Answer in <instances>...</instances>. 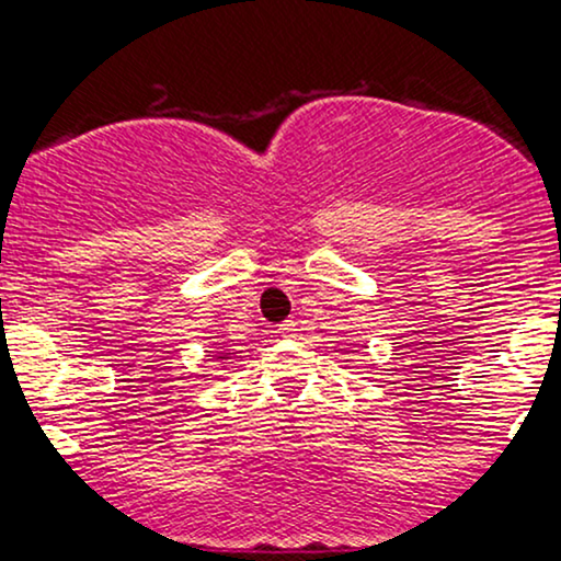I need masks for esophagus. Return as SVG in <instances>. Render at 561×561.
Wrapping results in <instances>:
<instances>
[{"label":"esophagus","instance_id":"obj_1","mask_svg":"<svg viewBox=\"0 0 561 561\" xmlns=\"http://www.w3.org/2000/svg\"><path fill=\"white\" fill-rule=\"evenodd\" d=\"M298 324H295V321H285V324H279V334L282 337H298Z\"/></svg>","mask_w":561,"mask_h":561}]
</instances>
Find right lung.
I'll return each instance as SVG.
<instances>
[{
	"mask_svg": "<svg viewBox=\"0 0 561 561\" xmlns=\"http://www.w3.org/2000/svg\"><path fill=\"white\" fill-rule=\"evenodd\" d=\"M218 358H229V353H218Z\"/></svg>",
	"mask_w": 561,
	"mask_h": 561,
	"instance_id": "1",
	"label": "right lung"
}]
</instances>
